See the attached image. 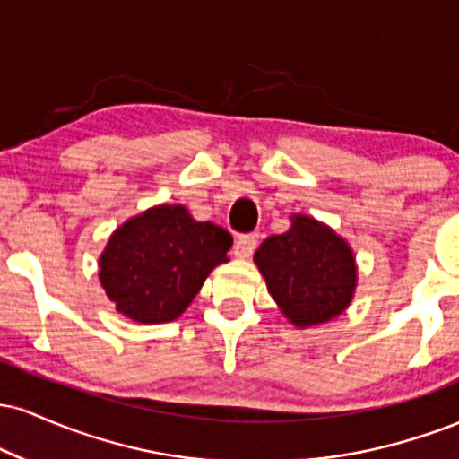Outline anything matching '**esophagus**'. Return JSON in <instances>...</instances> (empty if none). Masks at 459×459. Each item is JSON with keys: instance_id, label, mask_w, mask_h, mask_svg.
<instances>
[{"instance_id": "1", "label": "esophagus", "mask_w": 459, "mask_h": 459, "mask_svg": "<svg viewBox=\"0 0 459 459\" xmlns=\"http://www.w3.org/2000/svg\"><path fill=\"white\" fill-rule=\"evenodd\" d=\"M256 244H259V237H256L255 233L239 235V237H237L235 246H233L235 256H239V259H247V256H250L252 252L256 250Z\"/></svg>"}]
</instances>
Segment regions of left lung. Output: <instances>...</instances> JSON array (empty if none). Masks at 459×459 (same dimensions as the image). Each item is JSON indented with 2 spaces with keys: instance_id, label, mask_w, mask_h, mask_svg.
<instances>
[{
  "instance_id": "obj_1",
  "label": "left lung",
  "mask_w": 459,
  "mask_h": 459,
  "mask_svg": "<svg viewBox=\"0 0 459 459\" xmlns=\"http://www.w3.org/2000/svg\"><path fill=\"white\" fill-rule=\"evenodd\" d=\"M255 263L273 302L298 328L339 317L354 298V252L343 237L308 215H293L287 233L267 237Z\"/></svg>"
}]
</instances>
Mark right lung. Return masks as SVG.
<instances>
[{
  "label": "right lung",
  "instance_id": "right-lung-1",
  "mask_svg": "<svg viewBox=\"0 0 459 459\" xmlns=\"http://www.w3.org/2000/svg\"><path fill=\"white\" fill-rule=\"evenodd\" d=\"M229 230L198 222L183 204H157L114 230L99 278L116 310L138 324H166L186 310L215 265L229 261Z\"/></svg>",
  "mask_w": 459,
  "mask_h": 459
}]
</instances>
